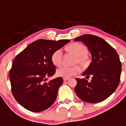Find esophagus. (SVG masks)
<instances>
[{"label":"esophagus","mask_w":126,"mask_h":126,"mask_svg":"<svg viewBox=\"0 0 126 126\" xmlns=\"http://www.w3.org/2000/svg\"><path fill=\"white\" fill-rule=\"evenodd\" d=\"M69 79V78H63V80H64V81H67Z\"/></svg>","instance_id":"1"}]
</instances>
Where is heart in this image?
<instances>
[{
	"label": "heart",
	"instance_id": "obj_1",
	"mask_svg": "<svg viewBox=\"0 0 126 126\" xmlns=\"http://www.w3.org/2000/svg\"><path fill=\"white\" fill-rule=\"evenodd\" d=\"M67 50L70 53L76 55L74 64H79L83 68L87 67L90 64V61L87 56L88 50L85 45L81 43H71L67 47ZM62 51L61 49L57 50L52 53L51 61L52 64L57 67H59L62 64ZM81 68L79 65H74L72 67H62L57 70V75L63 78H69L79 73Z\"/></svg>",
	"mask_w": 126,
	"mask_h": 126
}]
</instances>
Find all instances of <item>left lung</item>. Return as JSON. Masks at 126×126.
<instances>
[{
    "instance_id": "8db88e82",
    "label": "left lung",
    "mask_w": 126,
    "mask_h": 126,
    "mask_svg": "<svg viewBox=\"0 0 126 126\" xmlns=\"http://www.w3.org/2000/svg\"><path fill=\"white\" fill-rule=\"evenodd\" d=\"M74 40L84 43L91 53L92 62L83 76H92L90 82L84 78H77L74 91L86 102H102L115 92L119 84L122 65L119 55L111 45L98 36L86 34Z\"/></svg>"
}]
</instances>
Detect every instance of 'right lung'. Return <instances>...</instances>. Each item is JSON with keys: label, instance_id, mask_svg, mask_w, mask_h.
Wrapping results in <instances>:
<instances>
[{"label": "right lung", "instance_id": "obj_1", "mask_svg": "<svg viewBox=\"0 0 126 126\" xmlns=\"http://www.w3.org/2000/svg\"><path fill=\"white\" fill-rule=\"evenodd\" d=\"M69 42L38 40L16 57L9 79L13 96L22 107L38 112L54 103L63 79L59 77L48 83L44 81L55 73V66L51 61L52 53Z\"/></svg>", "mask_w": 126, "mask_h": 126}]
</instances>
